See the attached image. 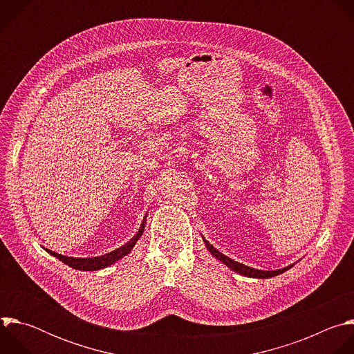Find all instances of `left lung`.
<instances>
[{
  "instance_id": "obj_1",
  "label": "left lung",
  "mask_w": 354,
  "mask_h": 354,
  "mask_svg": "<svg viewBox=\"0 0 354 354\" xmlns=\"http://www.w3.org/2000/svg\"><path fill=\"white\" fill-rule=\"evenodd\" d=\"M203 241H205V243H206V246H207V249L210 250V254L216 258V259H218L220 262H223L225 266H228L231 270H234V272H236V273H239V274H242V276H246V277H254V279H269V277H273V276H277V274H281V273H284L286 270H288L290 268H292L294 265H290V266H287V268H283V269H279V270H258V269H254V268H249V266H245V265H242V263H239V262H235V261H232L231 258H228V257H225L224 254H221L220 250H217L209 241H206L205 238H203Z\"/></svg>"
}]
</instances>
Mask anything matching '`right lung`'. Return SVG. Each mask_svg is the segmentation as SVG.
Returning a JSON list of instances; mask_svg holds the SVG:
<instances>
[{"mask_svg": "<svg viewBox=\"0 0 354 354\" xmlns=\"http://www.w3.org/2000/svg\"><path fill=\"white\" fill-rule=\"evenodd\" d=\"M145 220H147V216L144 217L142 223H141V227L138 230V232L127 242L124 243L123 246L109 252V254H105L102 257H96V258H71V257H64V255H60V254H56V252L53 250H48L46 249L50 255H53L55 258H57L59 261H62L63 263H66L67 266L73 268V269H77V270H99V269H104V268H108L111 265H113L115 262H118L119 259H122L123 257H126L127 254H130L133 246L136 245V242L138 241V238L142 235L144 232V227H145Z\"/></svg>", "mask_w": 354, "mask_h": 354, "instance_id": "add662e5", "label": "right lung"}]
</instances>
